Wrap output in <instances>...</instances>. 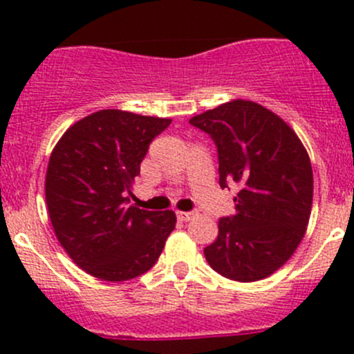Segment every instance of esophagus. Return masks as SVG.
I'll use <instances>...</instances> for the list:
<instances>
[{
    "label": "esophagus",
    "instance_id": "1",
    "mask_svg": "<svg viewBox=\"0 0 354 354\" xmlns=\"http://www.w3.org/2000/svg\"><path fill=\"white\" fill-rule=\"evenodd\" d=\"M194 216H195V212H181V210H180V212H176V217L180 221H183V223L190 221Z\"/></svg>",
    "mask_w": 354,
    "mask_h": 354
}]
</instances>
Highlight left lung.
Segmentation results:
<instances>
[{
	"label": "left lung",
	"mask_w": 354,
	"mask_h": 354,
	"mask_svg": "<svg viewBox=\"0 0 354 354\" xmlns=\"http://www.w3.org/2000/svg\"><path fill=\"white\" fill-rule=\"evenodd\" d=\"M217 147L219 185H236V212L221 217L219 234L203 248L216 272L253 283L276 272L298 248L313 198L310 157L298 135L253 101L226 102L194 116Z\"/></svg>",
	"instance_id": "8db88e82"
}]
</instances>
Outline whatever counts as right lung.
Returning <instances> with one entry per match:
<instances>
[{
    "label": "right lung",
    "mask_w": 354,
    "mask_h": 354,
    "mask_svg": "<svg viewBox=\"0 0 354 354\" xmlns=\"http://www.w3.org/2000/svg\"><path fill=\"white\" fill-rule=\"evenodd\" d=\"M171 120L102 109L65 131L49 157L46 202L56 238L75 263L102 281L147 272L176 224L173 210L128 205L149 145Z\"/></svg>",
    "instance_id": "obj_1"
}]
</instances>
